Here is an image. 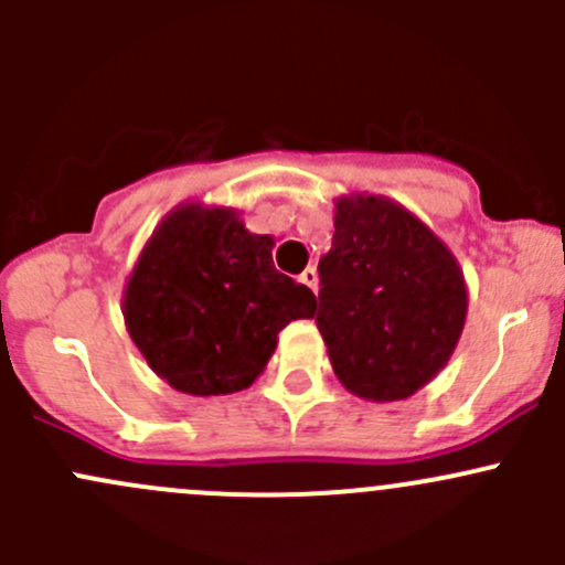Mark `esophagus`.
Instances as JSON below:
<instances>
[{
    "mask_svg": "<svg viewBox=\"0 0 565 565\" xmlns=\"http://www.w3.org/2000/svg\"><path fill=\"white\" fill-rule=\"evenodd\" d=\"M300 284H306V287H309L311 292H317V284H319L317 267H306V270L300 273Z\"/></svg>",
    "mask_w": 565,
    "mask_h": 565,
    "instance_id": "obj_1",
    "label": "esophagus"
}]
</instances>
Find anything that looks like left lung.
<instances>
[{"label": "left lung", "mask_w": 565, "mask_h": 565, "mask_svg": "<svg viewBox=\"0 0 565 565\" xmlns=\"http://www.w3.org/2000/svg\"><path fill=\"white\" fill-rule=\"evenodd\" d=\"M333 226L315 303L330 366L366 402H402L457 350L465 273L451 248L388 196H339Z\"/></svg>", "instance_id": "1"}]
</instances>
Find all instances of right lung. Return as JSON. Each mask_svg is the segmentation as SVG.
Wrapping results in <instances>:
<instances>
[{"mask_svg": "<svg viewBox=\"0 0 565 565\" xmlns=\"http://www.w3.org/2000/svg\"><path fill=\"white\" fill-rule=\"evenodd\" d=\"M315 292L273 267V237L232 207L185 202L156 226L122 292V317L147 366L174 391L248 388Z\"/></svg>", "mask_w": 565, "mask_h": 565, "instance_id": "obj_1", "label": "right lung"}]
</instances>
